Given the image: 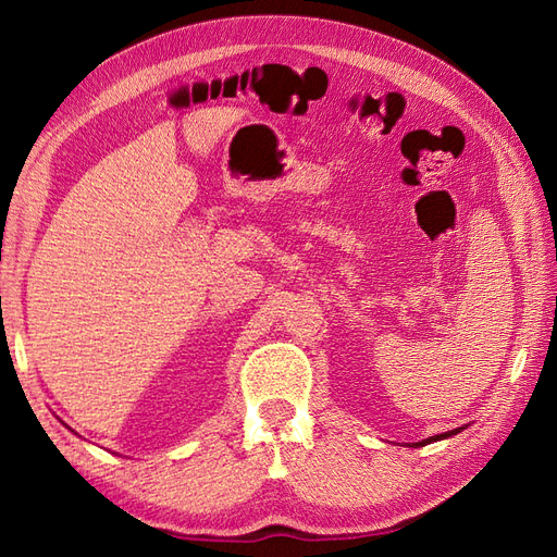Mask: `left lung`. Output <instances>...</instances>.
I'll list each match as a JSON object with an SVG mask.
<instances>
[{
	"mask_svg": "<svg viewBox=\"0 0 557 557\" xmlns=\"http://www.w3.org/2000/svg\"><path fill=\"white\" fill-rule=\"evenodd\" d=\"M465 428H458V430H450V432H444V434H434V436H430V440H423V442H416V444H411L413 448H420V446H425V444H432V442H442V440H448V436H453V434H458V432H462Z\"/></svg>",
	"mask_w": 557,
	"mask_h": 557,
	"instance_id": "8db88e82",
	"label": "left lung"
}]
</instances>
